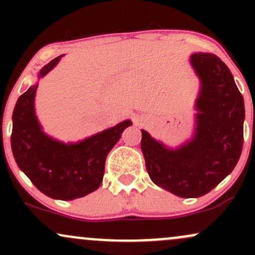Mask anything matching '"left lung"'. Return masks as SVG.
<instances>
[{"instance_id": "left-lung-1", "label": "left lung", "mask_w": 255, "mask_h": 255, "mask_svg": "<svg viewBox=\"0 0 255 255\" xmlns=\"http://www.w3.org/2000/svg\"><path fill=\"white\" fill-rule=\"evenodd\" d=\"M191 63L201 83L194 137L170 150L141 130L150 178L181 198H199L212 191L234 170L244 146V97L227 64L207 52L192 55Z\"/></svg>"}]
</instances>
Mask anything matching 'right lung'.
Masks as SVG:
<instances>
[{"instance_id": "1", "label": "right lung", "mask_w": 255, "mask_h": 255, "mask_svg": "<svg viewBox=\"0 0 255 255\" xmlns=\"http://www.w3.org/2000/svg\"><path fill=\"white\" fill-rule=\"evenodd\" d=\"M58 56L44 66L39 78L56 66ZM38 84L17 99L13 111L10 145L17 166L40 192L52 199L73 200L99 188L108 153L129 127V120L87 137L78 144H64L42 130L34 113Z\"/></svg>"}]
</instances>
